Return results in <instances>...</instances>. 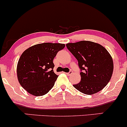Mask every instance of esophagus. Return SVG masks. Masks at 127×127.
Returning <instances> with one entry per match:
<instances>
[{
    "label": "esophagus",
    "mask_w": 127,
    "mask_h": 127,
    "mask_svg": "<svg viewBox=\"0 0 127 127\" xmlns=\"http://www.w3.org/2000/svg\"><path fill=\"white\" fill-rule=\"evenodd\" d=\"M66 74H67L68 75H71L72 74V71H70L69 72H67V73H66Z\"/></svg>",
    "instance_id": "1"
}]
</instances>
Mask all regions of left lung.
Segmentation results:
<instances>
[{
  "mask_svg": "<svg viewBox=\"0 0 127 127\" xmlns=\"http://www.w3.org/2000/svg\"><path fill=\"white\" fill-rule=\"evenodd\" d=\"M66 46L78 61L81 81L73 86L86 95L101 91L112 77L113 62L101 45L89 41L68 43Z\"/></svg>",
  "mask_w": 127,
  "mask_h": 127,
  "instance_id": "8db88e82",
  "label": "left lung"
}]
</instances>
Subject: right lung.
I'll use <instances>...</instances> for the list:
<instances>
[{
	"mask_svg": "<svg viewBox=\"0 0 127 127\" xmlns=\"http://www.w3.org/2000/svg\"><path fill=\"white\" fill-rule=\"evenodd\" d=\"M64 44H38L22 53L17 66V78L21 86L35 96L46 94L53 87L58 75L54 72L53 61Z\"/></svg>",
	"mask_w": 127,
	"mask_h": 127,
	"instance_id": "obj_1",
	"label": "right lung"
}]
</instances>
